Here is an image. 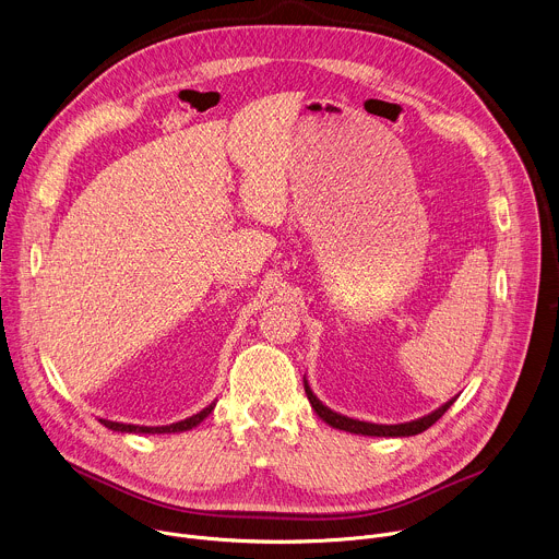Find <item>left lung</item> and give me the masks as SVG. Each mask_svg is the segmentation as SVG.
I'll return each instance as SVG.
<instances>
[{
  "label": "left lung",
  "mask_w": 559,
  "mask_h": 559,
  "mask_svg": "<svg viewBox=\"0 0 559 559\" xmlns=\"http://www.w3.org/2000/svg\"><path fill=\"white\" fill-rule=\"evenodd\" d=\"M305 382V393H307V401L311 405V409L318 414V418L325 420L330 427L334 429H341V431H347V433H358V436H376V438H409V436H418L423 431H427L436 420L442 418V414L455 403V397H451V401H447L442 407H438L436 412L423 416V418H416L412 423H401V425H376V423H365V420H356V418H347L334 409H330L328 405H323L321 401H318L316 393L311 391L307 378L302 380Z\"/></svg>",
  "instance_id": "1"
}]
</instances>
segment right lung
<instances>
[{
  "mask_svg": "<svg viewBox=\"0 0 559 559\" xmlns=\"http://www.w3.org/2000/svg\"><path fill=\"white\" fill-rule=\"evenodd\" d=\"M216 403H210L205 409H201L199 414L186 418V420H179V423H173V425H166V427H139V425H126V423H112V420H104L99 418V423L112 431H121V433H181V431H190L194 429L197 425H201L212 412H214Z\"/></svg>",
  "mask_w": 559,
  "mask_h": 559,
  "instance_id": "1",
  "label": "right lung"
}]
</instances>
